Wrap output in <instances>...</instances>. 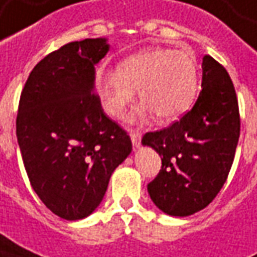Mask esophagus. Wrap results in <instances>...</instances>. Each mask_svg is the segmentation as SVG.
<instances>
[{"instance_id":"esophagus-1","label":"esophagus","mask_w":257,"mask_h":257,"mask_svg":"<svg viewBox=\"0 0 257 257\" xmlns=\"http://www.w3.org/2000/svg\"><path fill=\"white\" fill-rule=\"evenodd\" d=\"M131 139H132V143L135 148H139L141 146V139H142V134L136 129H131Z\"/></svg>"}]
</instances>
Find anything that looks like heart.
<instances>
[{
	"mask_svg": "<svg viewBox=\"0 0 257 257\" xmlns=\"http://www.w3.org/2000/svg\"><path fill=\"white\" fill-rule=\"evenodd\" d=\"M95 90L106 114L121 118L135 98L143 104L138 114L153 112L163 123L177 121L193 106L198 95V69L187 53L153 48L123 59L118 70L99 67Z\"/></svg>",
	"mask_w": 257,
	"mask_h": 257,
	"instance_id": "obj_1",
	"label": "heart"
}]
</instances>
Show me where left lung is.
I'll return each mask as SVG.
<instances>
[{
  "instance_id": "8db88e82",
  "label": "left lung",
  "mask_w": 257,
  "mask_h": 257,
  "mask_svg": "<svg viewBox=\"0 0 257 257\" xmlns=\"http://www.w3.org/2000/svg\"><path fill=\"white\" fill-rule=\"evenodd\" d=\"M202 90L194 106L169 128L142 138L162 158V169L148 184L163 212L187 216L205 208L222 188L240 134L238 98L225 67L202 59Z\"/></svg>"
}]
</instances>
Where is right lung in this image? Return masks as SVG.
<instances>
[{
    "label": "right lung",
    "instance_id": "right-lung-1",
    "mask_svg": "<svg viewBox=\"0 0 257 257\" xmlns=\"http://www.w3.org/2000/svg\"><path fill=\"white\" fill-rule=\"evenodd\" d=\"M105 39L70 42L43 57L19 98L17 138L31 186L53 214L88 216L132 151L128 132L104 112L94 66Z\"/></svg>",
    "mask_w": 257,
    "mask_h": 257
}]
</instances>
